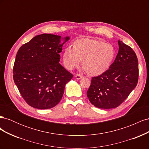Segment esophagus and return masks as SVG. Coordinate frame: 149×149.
Segmentation results:
<instances>
[{
	"instance_id": "1",
	"label": "esophagus",
	"mask_w": 149,
	"mask_h": 149,
	"mask_svg": "<svg viewBox=\"0 0 149 149\" xmlns=\"http://www.w3.org/2000/svg\"><path fill=\"white\" fill-rule=\"evenodd\" d=\"M75 77H76V78L77 79H79L81 78H82L83 76L82 74H76Z\"/></svg>"
}]
</instances>
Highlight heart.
I'll list each match as a JSON object with an SVG mask.
<instances>
[{
    "label": "heart",
    "instance_id": "heart-1",
    "mask_svg": "<svg viewBox=\"0 0 149 149\" xmlns=\"http://www.w3.org/2000/svg\"><path fill=\"white\" fill-rule=\"evenodd\" d=\"M116 55V50L111 44L101 40L82 38L76 40L73 48L67 47L63 53V61L69 70L80 65L91 75H99L111 66Z\"/></svg>",
    "mask_w": 149,
    "mask_h": 149
}]
</instances>
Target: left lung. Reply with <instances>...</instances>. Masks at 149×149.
I'll return each instance as SVG.
<instances>
[{"label": "left lung", "mask_w": 149, "mask_h": 149, "mask_svg": "<svg viewBox=\"0 0 149 149\" xmlns=\"http://www.w3.org/2000/svg\"><path fill=\"white\" fill-rule=\"evenodd\" d=\"M119 52L109 68L92 78L87 96L92 104L101 109L120 106L136 88L139 79V64L131 47L118 40Z\"/></svg>", "instance_id": "1"}]
</instances>
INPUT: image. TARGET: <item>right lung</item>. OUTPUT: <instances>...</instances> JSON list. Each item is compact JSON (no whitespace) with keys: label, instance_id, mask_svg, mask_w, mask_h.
I'll list each match as a JSON object with an SVG mask.
<instances>
[{"label":"right lung","instance_id":"1","mask_svg":"<svg viewBox=\"0 0 149 149\" xmlns=\"http://www.w3.org/2000/svg\"><path fill=\"white\" fill-rule=\"evenodd\" d=\"M61 36H35L17 52L13 78L28 104L39 109H50L61 101L66 84L73 77L60 63Z\"/></svg>","mask_w":149,"mask_h":149}]
</instances>
